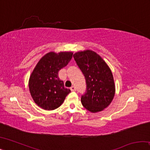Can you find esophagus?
<instances>
[{"label":"esophagus","mask_w":150,"mask_h":150,"mask_svg":"<svg viewBox=\"0 0 150 150\" xmlns=\"http://www.w3.org/2000/svg\"><path fill=\"white\" fill-rule=\"evenodd\" d=\"M70 89L72 91H76V87L75 85H73V86H72L70 88Z\"/></svg>","instance_id":"esophagus-1"}]
</instances>
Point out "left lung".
Returning <instances> with one entry per match:
<instances>
[{
  "mask_svg": "<svg viewBox=\"0 0 150 150\" xmlns=\"http://www.w3.org/2000/svg\"><path fill=\"white\" fill-rule=\"evenodd\" d=\"M76 63L84 75L87 88L81 96L83 106L91 112L102 111L110 105L115 94L111 70L99 55L91 50L73 55Z\"/></svg>",
  "mask_w": 150,
  "mask_h": 150,
  "instance_id": "left-lung-1",
  "label": "left lung"
}]
</instances>
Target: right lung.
Masks as SVG:
<instances>
[{"instance_id": "1", "label": "right lung", "mask_w": 150, "mask_h": 150, "mask_svg": "<svg viewBox=\"0 0 150 150\" xmlns=\"http://www.w3.org/2000/svg\"><path fill=\"white\" fill-rule=\"evenodd\" d=\"M72 52H50L41 58L29 79V89L33 100L44 110L59 107L71 91L64 87L58 72L72 58Z\"/></svg>"}]
</instances>
